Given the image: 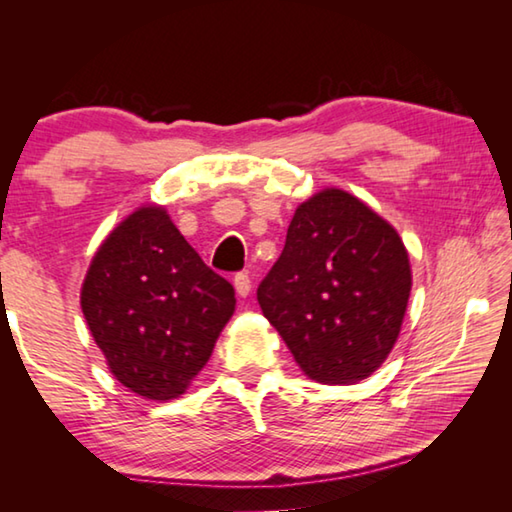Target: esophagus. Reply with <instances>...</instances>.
I'll return each mask as SVG.
<instances>
[{"mask_svg":"<svg viewBox=\"0 0 512 512\" xmlns=\"http://www.w3.org/2000/svg\"><path fill=\"white\" fill-rule=\"evenodd\" d=\"M235 289H237L241 298L250 296V277H248V273H237L235 275Z\"/></svg>","mask_w":512,"mask_h":512,"instance_id":"1","label":"esophagus"}]
</instances>
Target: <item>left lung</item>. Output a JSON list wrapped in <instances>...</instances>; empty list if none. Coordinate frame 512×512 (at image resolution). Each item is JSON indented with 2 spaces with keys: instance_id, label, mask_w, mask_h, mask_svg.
<instances>
[{
  "instance_id": "left-lung-1",
  "label": "left lung",
  "mask_w": 512,
  "mask_h": 512,
  "mask_svg": "<svg viewBox=\"0 0 512 512\" xmlns=\"http://www.w3.org/2000/svg\"><path fill=\"white\" fill-rule=\"evenodd\" d=\"M411 264L386 219L343 189L298 205L257 300L318 384H357L391 354L411 296Z\"/></svg>"
}]
</instances>
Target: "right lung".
I'll use <instances>...</instances> for the list:
<instances>
[{
    "label": "right lung",
    "instance_id": "add662e5",
    "mask_svg": "<svg viewBox=\"0 0 512 512\" xmlns=\"http://www.w3.org/2000/svg\"><path fill=\"white\" fill-rule=\"evenodd\" d=\"M235 289L162 205L128 214L94 253L81 309L112 375L144 400L183 395L235 314Z\"/></svg>",
    "mask_w": 512,
    "mask_h": 512
}]
</instances>
